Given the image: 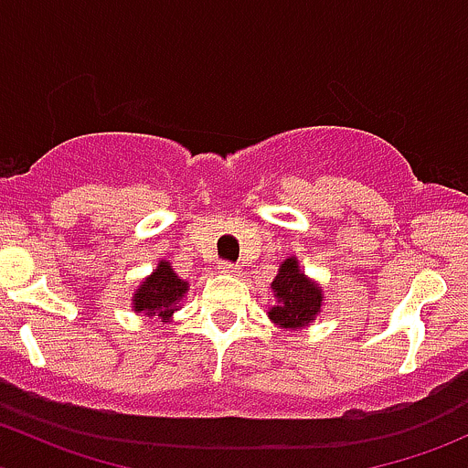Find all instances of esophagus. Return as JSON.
<instances>
[{"instance_id":"1","label":"esophagus","mask_w":468,"mask_h":468,"mask_svg":"<svg viewBox=\"0 0 468 468\" xmlns=\"http://www.w3.org/2000/svg\"><path fill=\"white\" fill-rule=\"evenodd\" d=\"M219 271H221V273H229V276H238L239 267H238V264H235V262L221 261V262H219Z\"/></svg>"}]
</instances>
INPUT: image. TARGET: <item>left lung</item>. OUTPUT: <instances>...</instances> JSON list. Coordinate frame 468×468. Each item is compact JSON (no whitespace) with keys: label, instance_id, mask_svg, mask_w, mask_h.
Instances as JSON below:
<instances>
[{"label":"left lung","instance_id":"obj_1","mask_svg":"<svg viewBox=\"0 0 468 468\" xmlns=\"http://www.w3.org/2000/svg\"><path fill=\"white\" fill-rule=\"evenodd\" d=\"M271 290L276 292L278 303L269 310V317L282 328H299V325L310 324L322 308V290L299 271L294 258H287L281 264Z\"/></svg>","mask_w":468,"mask_h":468}]
</instances>
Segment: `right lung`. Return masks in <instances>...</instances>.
<instances>
[{
  "mask_svg": "<svg viewBox=\"0 0 468 468\" xmlns=\"http://www.w3.org/2000/svg\"><path fill=\"white\" fill-rule=\"evenodd\" d=\"M186 292L187 282L181 281L167 262H160L158 269L146 278L144 285L135 292L133 308L149 317L167 319L178 308V301Z\"/></svg>",
  "mask_w": 468,
  "mask_h": 468,
  "instance_id": "add662e5",
  "label": "right lung"
}]
</instances>
